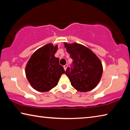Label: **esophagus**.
<instances>
[{"label": "esophagus", "instance_id": "esophagus-1", "mask_svg": "<svg viewBox=\"0 0 130 130\" xmlns=\"http://www.w3.org/2000/svg\"><path fill=\"white\" fill-rule=\"evenodd\" d=\"M67 67H68V64H66V65H65L64 66H63V68H64L65 70H67Z\"/></svg>", "mask_w": 130, "mask_h": 130}]
</instances>
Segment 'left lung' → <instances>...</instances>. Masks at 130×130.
Masks as SVG:
<instances>
[{
	"instance_id": "1",
	"label": "left lung",
	"mask_w": 130,
	"mask_h": 130,
	"mask_svg": "<svg viewBox=\"0 0 130 130\" xmlns=\"http://www.w3.org/2000/svg\"><path fill=\"white\" fill-rule=\"evenodd\" d=\"M67 52L73 62L68 67L65 74L72 86L79 92L94 89L99 83L103 73L102 63L96 54L80 44L65 43Z\"/></svg>"
}]
</instances>
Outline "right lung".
<instances>
[{
  "label": "right lung",
  "mask_w": 130,
  "mask_h": 130,
  "mask_svg": "<svg viewBox=\"0 0 130 130\" xmlns=\"http://www.w3.org/2000/svg\"><path fill=\"white\" fill-rule=\"evenodd\" d=\"M57 46L47 44L35 52L26 67V75L34 89L39 92H47L57 86L64 69L59 63L54 54Z\"/></svg>",
  "instance_id": "right-lung-1"
}]
</instances>
